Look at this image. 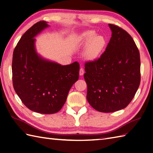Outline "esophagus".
Returning a JSON list of instances; mask_svg holds the SVG:
<instances>
[{
    "label": "esophagus",
    "instance_id": "1",
    "mask_svg": "<svg viewBox=\"0 0 153 153\" xmlns=\"http://www.w3.org/2000/svg\"><path fill=\"white\" fill-rule=\"evenodd\" d=\"M84 74V70L83 69V68H80L79 70V75L80 76H83V75Z\"/></svg>",
    "mask_w": 153,
    "mask_h": 153
}]
</instances>
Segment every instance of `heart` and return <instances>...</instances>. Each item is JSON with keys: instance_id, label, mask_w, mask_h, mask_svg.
I'll return each mask as SVG.
<instances>
[{"instance_id": "heart-1", "label": "heart", "mask_w": 153, "mask_h": 153, "mask_svg": "<svg viewBox=\"0 0 153 153\" xmlns=\"http://www.w3.org/2000/svg\"><path fill=\"white\" fill-rule=\"evenodd\" d=\"M83 45L87 46L85 54L89 59H95L102 53L105 48L106 40L102 35H96L93 31H87L83 33L81 37Z\"/></svg>"}]
</instances>
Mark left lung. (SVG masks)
<instances>
[{
    "mask_svg": "<svg viewBox=\"0 0 153 153\" xmlns=\"http://www.w3.org/2000/svg\"><path fill=\"white\" fill-rule=\"evenodd\" d=\"M112 37L98 59L85 63L87 99L97 111L113 112L126 108L141 82L140 54L128 32L109 24Z\"/></svg>",
    "mask_w": 153,
    "mask_h": 153,
    "instance_id": "1",
    "label": "left lung"
}]
</instances>
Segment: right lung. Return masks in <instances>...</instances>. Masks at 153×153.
<instances>
[{
  "mask_svg": "<svg viewBox=\"0 0 153 153\" xmlns=\"http://www.w3.org/2000/svg\"><path fill=\"white\" fill-rule=\"evenodd\" d=\"M48 26L46 22H38L22 35L13 52L12 64L16 93L27 108L41 114L59 111L79 79L77 62L62 66L43 59L35 52L34 37Z\"/></svg>",
  "mask_w": 153,
  "mask_h": 153,
  "instance_id": "1",
  "label": "right lung"
}]
</instances>
